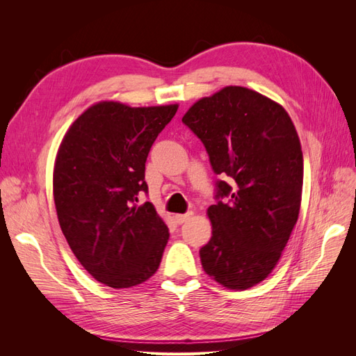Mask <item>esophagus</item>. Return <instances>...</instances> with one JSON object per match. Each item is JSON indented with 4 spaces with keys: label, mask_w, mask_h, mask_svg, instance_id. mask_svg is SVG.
I'll return each mask as SVG.
<instances>
[{
    "label": "esophagus",
    "mask_w": 356,
    "mask_h": 356,
    "mask_svg": "<svg viewBox=\"0 0 356 356\" xmlns=\"http://www.w3.org/2000/svg\"><path fill=\"white\" fill-rule=\"evenodd\" d=\"M193 217V212H187V213H178V215H175V221L178 222V224H182V222H186L188 218H191Z\"/></svg>",
    "instance_id": "obj_1"
}]
</instances>
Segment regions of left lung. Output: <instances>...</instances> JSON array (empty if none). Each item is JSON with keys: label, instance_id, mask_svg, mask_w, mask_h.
Instances as JSON below:
<instances>
[{"label": "left lung", "instance_id": "left-lung-1", "mask_svg": "<svg viewBox=\"0 0 356 356\" xmlns=\"http://www.w3.org/2000/svg\"><path fill=\"white\" fill-rule=\"evenodd\" d=\"M182 123L222 177L208 208L203 270L230 289L251 288L273 270L298 218L303 153L296 127L281 105L241 86L202 98Z\"/></svg>", "mask_w": 356, "mask_h": 356}]
</instances>
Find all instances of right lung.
I'll return each mask as SVG.
<instances>
[{
  "label": "right lung",
  "instance_id": "add662e5",
  "mask_svg": "<svg viewBox=\"0 0 356 356\" xmlns=\"http://www.w3.org/2000/svg\"><path fill=\"white\" fill-rule=\"evenodd\" d=\"M177 110L95 104L59 147L53 196L62 233L86 270L111 288L143 284L160 266L169 230L139 196L148 193L149 148Z\"/></svg>",
  "mask_w": 356,
  "mask_h": 356
}]
</instances>
